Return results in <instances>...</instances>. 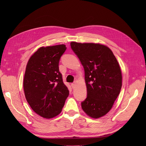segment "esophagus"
I'll use <instances>...</instances> for the list:
<instances>
[{
    "label": "esophagus",
    "mask_w": 146,
    "mask_h": 146,
    "mask_svg": "<svg viewBox=\"0 0 146 146\" xmlns=\"http://www.w3.org/2000/svg\"><path fill=\"white\" fill-rule=\"evenodd\" d=\"M75 85H76V82H74V83H71V86H72V88H74Z\"/></svg>",
    "instance_id": "esophagus-1"
}]
</instances>
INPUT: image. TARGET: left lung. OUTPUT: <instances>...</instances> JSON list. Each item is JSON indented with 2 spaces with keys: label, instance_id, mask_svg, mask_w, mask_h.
Returning <instances> with one entry per match:
<instances>
[{
  "label": "left lung",
  "instance_id": "8db88e82",
  "mask_svg": "<svg viewBox=\"0 0 146 146\" xmlns=\"http://www.w3.org/2000/svg\"><path fill=\"white\" fill-rule=\"evenodd\" d=\"M70 47L85 70L87 97L82 108L89 116L99 118L111 109L120 93V66L113 52L104 45L71 42Z\"/></svg>",
  "mask_w": 146,
  "mask_h": 146
}]
</instances>
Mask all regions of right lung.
<instances>
[{"mask_svg":"<svg viewBox=\"0 0 146 146\" xmlns=\"http://www.w3.org/2000/svg\"><path fill=\"white\" fill-rule=\"evenodd\" d=\"M66 50L64 44L41 47L26 66L23 84L25 98L33 111L42 117L58 115L69 96L58 67Z\"/></svg>","mask_w":146,"mask_h":146,"instance_id":"right-lung-1","label":"right lung"}]
</instances>
